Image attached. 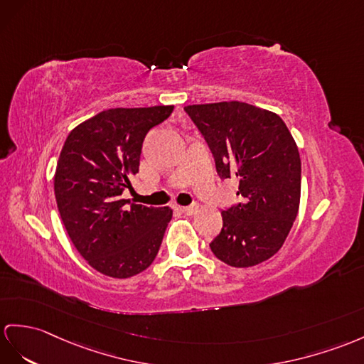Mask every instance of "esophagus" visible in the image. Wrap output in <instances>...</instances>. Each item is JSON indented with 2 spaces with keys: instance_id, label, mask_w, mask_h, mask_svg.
I'll list each match as a JSON object with an SVG mask.
<instances>
[{
  "instance_id": "34e87169",
  "label": "esophagus",
  "mask_w": 364,
  "mask_h": 364,
  "mask_svg": "<svg viewBox=\"0 0 364 364\" xmlns=\"http://www.w3.org/2000/svg\"><path fill=\"white\" fill-rule=\"evenodd\" d=\"M179 210L183 213V215L191 216V215H194V213L199 210V207L198 205H188V207H179Z\"/></svg>"
}]
</instances>
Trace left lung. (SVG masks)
I'll return each instance as SVG.
<instances>
[{
  "mask_svg": "<svg viewBox=\"0 0 364 364\" xmlns=\"http://www.w3.org/2000/svg\"><path fill=\"white\" fill-rule=\"evenodd\" d=\"M205 137L223 179L236 177L242 202L220 213L223 230L210 244L232 267H253L284 244L298 215L301 159L278 114L244 102L185 106Z\"/></svg>",
  "mask_w": 364,
  "mask_h": 364,
  "instance_id": "obj_1",
  "label": "left lung"
}]
</instances>
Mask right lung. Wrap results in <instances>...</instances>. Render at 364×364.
I'll return each instance as SVG.
<instances>
[{
	"label": "right lung",
	"mask_w": 364,
	"mask_h": 364,
	"mask_svg": "<svg viewBox=\"0 0 364 364\" xmlns=\"http://www.w3.org/2000/svg\"><path fill=\"white\" fill-rule=\"evenodd\" d=\"M173 108L102 111L70 131L61 148L54 176L61 220L78 253L106 277H134L161 249L173 210L128 205L122 193L139 173L146 132Z\"/></svg>",
	"instance_id": "right-lung-1"
}]
</instances>
